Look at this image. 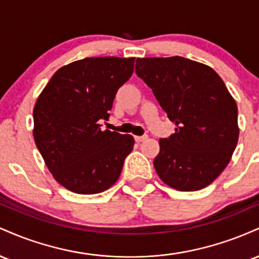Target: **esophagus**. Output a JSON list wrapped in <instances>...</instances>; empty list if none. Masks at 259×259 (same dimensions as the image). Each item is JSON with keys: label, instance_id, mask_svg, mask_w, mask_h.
<instances>
[{"label": "esophagus", "instance_id": "34e87169", "mask_svg": "<svg viewBox=\"0 0 259 259\" xmlns=\"http://www.w3.org/2000/svg\"><path fill=\"white\" fill-rule=\"evenodd\" d=\"M148 138L147 135H142V136H135V141L136 142H141V141H145Z\"/></svg>", "mask_w": 259, "mask_h": 259}]
</instances>
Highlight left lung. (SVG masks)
Instances as JSON below:
<instances>
[{
  "mask_svg": "<svg viewBox=\"0 0 259 259\" xmlns=\"http://www.w3.org/2000/svg\"><path fill=\"white\" fill-rule=\"evenodd\" d=\"M135 72L152 89L175 133L159 140L154 169L163 183L196 191L224 170L239 140L237 106L206 64L179 56L138 58Z\"/></svg>",
  "mask_w": 259,
  "mask_h": 259,
  "instance_id": "obj_1",
  "label": "left lung"
}]
</instances>
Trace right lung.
Wrapping results in <instances>:
<instances>
[{
    "mask_svg": "<svg viewBox=\"0 0 259 259\" xmlns=\"http://www.w3.org/2000/svg\"><path fill=\"white\" fill-rule=\"evenodd\" d=\"M135 58L91 57L53 74L34 107V140L53 178L81 195L100 194L118 180L134 138L101 130Z\"/></svg>",
    "mask_w": 259,
    "mask_h": 259,
    "instance_id": "obj_1",
    "label": "right lung"
}]
</instances>
